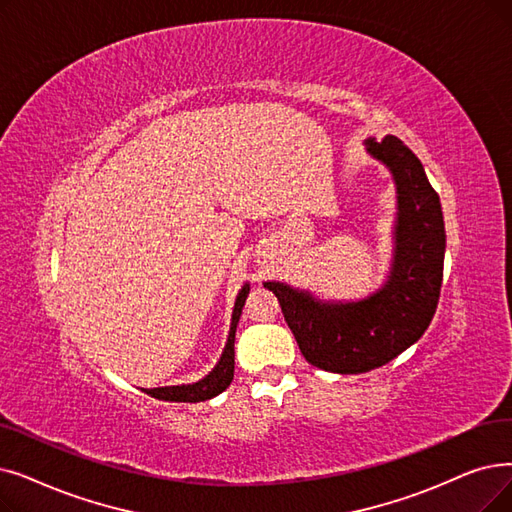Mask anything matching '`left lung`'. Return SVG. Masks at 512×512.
Instances as JSON below:
<instances>
[{
	"label": "left lung",
	"instance_id": "obj_1",
	"mask_svg": "<svg viewBox=\"0 0 512 512\" xmlns=\"http://www.w3.org/2000/svg\"><path fill=\"white\" fill-rule=\"evenodd\" d=\"M397 184L395 257L387 284L358 303H320L282 282L263 286L278 297L303 358L328 372L360 374L385 366L429 328L441 291L446 228L439 194L416 154L395 136L366 142Z\"/></svg>",
	"mask_w": 512,
	"mask_h": 512
}]
</instances>
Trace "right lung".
I'll return each mask as SVG.
<instances>
[{
	"label": "right lung",
	"instance_id": "obj_1",
	"mask_svg": "<svg viewBox=\"0 0 512 512\" xmlns=\"http://www.w3.org/2000/svg\"><path fill=\"white\" fill-rule=\"evenodd\" d=\"M247 295H249V284H244L234 303L232 326H230V337H228L226 349L221 353V360L217 362L213 372H209L203 381H198L194 385L159 387V389H144V391L157 399H165V402H190V404L205 402V399H211L221 391H226L234 379V332L242 314L244 301H247Z\"/></svg>",
	"mask_w": 512,
	"mask_h": 512
}]
</instances>
